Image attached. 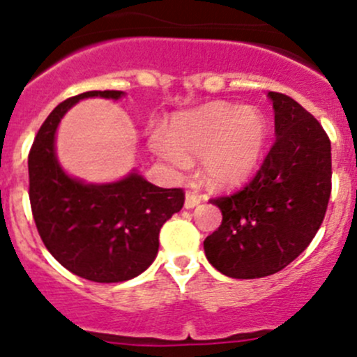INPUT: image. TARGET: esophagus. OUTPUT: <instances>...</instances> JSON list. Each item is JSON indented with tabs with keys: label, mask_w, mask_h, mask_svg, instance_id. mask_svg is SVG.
<instances>
[{
	"label": "esophagus",
	"mask_w": 357,
	"mask_h": 357,
	"mask_svg": "<svg viewBox=\"0 0 357 357\" xmlns=\"http://www.w3.org/2000/svg\"><path fill=\"white\" fill-rule=\"evenodd\" d=\"M202 200L204 199H202V195L199 192H192V190H190V192H186V197H185V207L186 208L197 207Z\"/></svg>",
	"instance_id": "34e87169"
}]
</instances>
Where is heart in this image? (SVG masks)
<instances>
[{"instance_id":"b5f03b06","label":"heart","mask_w":357,"mask_h":357,"mask_svg":"<svg viewBox=\"0 0 357 357\" xmlns=\"http://www.w3.org/2000/svg\"><path fill=\"white\" fill-rule=\"evenodd\" d=\"M264 142L261 112L226 103L176 115L169 132L153 131L149 139L152 152L178 171L188 167V155L205 157L208 181L222 186L236 185L254 171Z\"/></svg>"}]
</instances>
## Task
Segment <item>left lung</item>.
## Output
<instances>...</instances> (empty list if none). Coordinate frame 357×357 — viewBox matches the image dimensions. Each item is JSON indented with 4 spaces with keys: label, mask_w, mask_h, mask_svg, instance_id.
Returning <instances> with one entry per match:
<instances>
[{
    "label": "left lung",
    "mask_w": 357,
    "mask_h": 357,
    "mask_svg": "<svg viewBox=\"0 0 357 357\" xmlns=\"http://www.w3.org/2000/svg\"><path fill=\"white\" fill-rule=\"evenodd\" d=\"M268 96L276 135L268 155L242 190L211 199L222 222L205 238V255L229 278L287 268L318 233L332 193V145L323 126L290 96Z\"/></svg>",
    "instance_id": "8db88e82"
}]
</instances>
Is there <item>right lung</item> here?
I'll return each instance as SVG.
<instances>
[{"instance_id": "1", "label": "right lung", "mask_w": 357, "mask_h": 357, "mask_svg": "<svg viewBox=\"0 0 357 357\" xmlns=\"http://www.w3.org/2000/svg\"><path fill=\"white\" fill-rule=\"evenodd\" d=\"M122 95L88 91L62 102L29 152V200L43 243L63 268L96 283L126 282L145 271L157 255L162 225L185 204L183 188H158L136 172L109 185H84L60 167L55 132L63 114L82 98Z\"/></svg>"}]
</instances>
